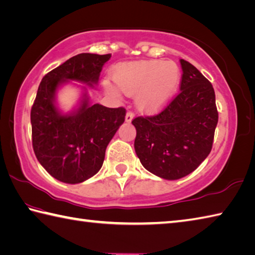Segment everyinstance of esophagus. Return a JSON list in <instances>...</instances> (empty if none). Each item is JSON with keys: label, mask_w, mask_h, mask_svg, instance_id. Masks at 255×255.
Wrapping results in <instances>:
<instances>
[{"label": "esophagus", "mask_w": 255, "mask_h": 255, "mask_svg": "<svg viewBox=\"0 0 255 255\" xmlns=\"http://www.w3.org/2000/svg\"><path fill=\"white\" fill-rule=\"evenodd\" d=\"M133 118H134V113L132 112V111H128V113H127V117H126V122L127 123H129L133 120Z\"/></svg>", "instance_id": "esophagus-1"}]
</instances>
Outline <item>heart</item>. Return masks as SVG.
I'll list each match as a JSON object with an SVG mask.
<instances>
[{
	"mask_svg": "<svg viewBox=\"0 0 255 255\" xmlns=\"http://www.w3.org/2000/svg\"><path fill=\"white\" fill-rule=\"evenodd\" d=\"M113 79L126 94H137L138 109L156 112L175 95L181 82V70L171 61H141L118 66L113 72ZM107 89L117 93L111 85H107Z\"/></svg>",
	"mask_w": 255,
	"mask_h": 255,
	"instance_id": "1",
	"label": "heart"
}]
</instances>
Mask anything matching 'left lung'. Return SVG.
I'll use <instances>...</instances> for the list:
<instances>
[{
	"mask_svg": "<svg viewBox=\"0 0 255 255\" xmlns=\"http://www.w3.org/2000/svg\"><path fill=\"white\" fill-rule=\"evenodd\" d=\"M180 62L179 94L158 114L132 121L134 148L142 165L165 180L181 179L205 160L219 120L212 84L190 62Z\"/></svg>",
	"mask_w": 255,
	"mask_h": 255,
	"instance_id": "obj_1",
	"label": "left lung"
}]
</instances>
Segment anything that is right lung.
Returning a JSON list of instances; mask_svg holds the SVG:
<instances>
[{
  "label": "right lung",
  "instance_id": "obj_1",
  "mask_svg": "<svg viewBox=\"0 0 255 255\" xmlns=\"http://www.w3.org/2000/svg\"><path fill=\"white\" fill-rule=\"evenodd\" d=\"M111 54H81L71 57L42 79L31 110L32 145L41 165L64 183H81L100 171L105 150L126 120L124 108L90 105L84 94L80 108L62 114L55 93L68 80L93 86Z\"/></svg>",
  "mask_w": 255,
  "mask_h": 255
}]
</instances>
